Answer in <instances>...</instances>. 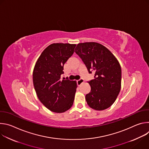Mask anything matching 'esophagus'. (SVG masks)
<instances>
[{
    "label": "esophagus",
    "instance_id": "34e87169",
    "mask_svg": "<svg viewBox=\"0 0 149 149\" xmlns=\"http://www.w3.org/2000/svg\"><path fill=\"white\" fill-rule=\"evenodd\" d=\"M77 85H78V86H79L81 84H82L83 82H84V80L83 79H80L79 80H78V81H77Z\"/></svg>",
    "mask_w": 149,
    "mask_h": 149
}]
</instances>
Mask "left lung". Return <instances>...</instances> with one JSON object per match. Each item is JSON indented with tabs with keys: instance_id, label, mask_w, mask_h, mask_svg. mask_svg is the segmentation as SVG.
<instances>
[{
	"instance_id": "obj_1",
	"label": "left lung",
	"mask_w": 149,
	"mask_h": 149,
	"mask_svg": "<svg viewBox=\"0 0 149 149\" xmlns=\"http://www.w3.org/2000/svg\"><path fill=\"white\" fill-rule=\"evenodd\" d=\"M75 52L82 59L94 79L88 82L91 91L86 95L90 107L101 111L115 102L121 86V69L118 61L111 51L94 42L79 43Z\"/></svg>"
}]
</instances>
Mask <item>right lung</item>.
Masks as SVG:
<instances>
[{"instance_id":"add662e5","label":"right lung","mask_w":149,"mask_h":149,"mask_svg":"<svg viewBox=\"0 0 149 149\" xmlns=\"http://www.w3.org/2000/svg\"><path fill=\"white\" fill-rule=\"evenodd\" d=\"M76 44L54 43L38 58L33 71V83L38 98L50 111L61 113L73 104L77 84L61 80L63 65L74 52Z\"/></svg>"}]
</instances>
